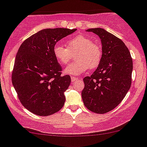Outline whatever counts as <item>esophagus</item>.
Segmentation results:
<instances>
[{
  "label": "esophagus",
  "instance_id": "esophagus-1",
  "mask_svg": "<svg viewBox=\"0 0 147 147\" xmlns=\"http://www.w3.org/2000/svg\"><path fill=\"white\" fill-rule=\"evenodd\" d=\"M77 80H78V78H75V77H71V81L72 82H75V81H77Z\"/></svg>",
  "mask_w": 147,
  "mask_h": 147
}]
</instances>
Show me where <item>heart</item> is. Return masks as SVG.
I'll return each mask as SVG.
<instances>
[{"label":"heart","mask_w":147,"mask_h":147,"mask_svg":"<svg viewBox=\"0 0 147 147\" xmlns=\"http://www.w3.org/2000/svg\"><path fill=\"white\" fill-rule=\"evenodd\" d=\"M67 48L61 44L53 47V55L61 64H67L72 58V54L76 55V62L68 65L65 69L67 75L76 76L83 73L88 68L94 69L99 65L102 59V49L93 40L84 35L72 37L67 42Z\"/></svg>","instance_id":"1"}]
</instances>
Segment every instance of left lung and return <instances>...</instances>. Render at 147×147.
Listing matches in <instances>:
<instances>
[{
  "instance_id": "1",
  "label": "left lung",
  "mask_w": 147,
  "mask_h": 147,
  "mask_svg": "<svg viewBox=\"0 0 147 147\" xmlns=\"http://www.w3.org/2000/svg\"><path fill=\"white\" fill-rule=\"evenodd\" d=\"M99 36L102 59L90 77L83 79L82 98L86 109L103 114L115 109L123 101L132 83V59L120 38L101 28L89 29Z\"/></svg>"
}]
</instances>
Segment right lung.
Wrapping results in <instances>:
<instances>
[{
    "label": "right lung",
    "mask_w": 147,
    "mask_h": 147,
    "mask_svg": "<svg viewBox=\"0 0 147 147\" xmlns=\"http://www.w3.org/2000/svg\"><path fill=\"white\" fill-rule=\"evenodd\" d=\"M77 29H44L21 44L15 57L12 82L22 106L32 113L47 116L59 111L65 101L69 75L53 55L58 41Z\"/></svg>",
    "instance_id": "obj_1"
}]
</instances>
